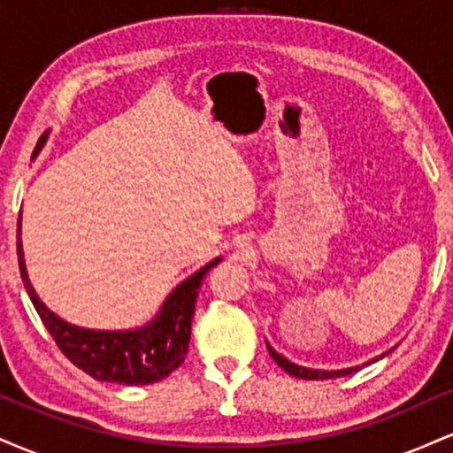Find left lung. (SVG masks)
Masks as SVG:
<instances>
[{
	"label": "left lung",
	"mask_w": 453,
	"mask_h": 453,
	"mask_svg": "<svg viewBox=\"0 0 453 453\" xmlns=\"http://www.w3.org/2000/svg\"><path fill=\"white\" fill-rule=\"evenodd\" d=\"M266 347H268V353H270V357H273V360L277 362L279 366L283 368L285 372H288V375H292V377H298V379H336V377H345V375H351V372L360 371L362 366H368V364H372V362L381 360V357H386L388 353H392V351H394V347H392V349H388L386 353H381V356H377V357H372V360H368V362L360 364V366L341 368V371H319V368H306V366H300V364H294V362H289L288 357H285V356H280L279 351H274V349H273V345H270L268 341H266Z\"/></svg>",
	"instance_id": "1"
}]
</instances>
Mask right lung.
Here are the masks:
<instances>
[{"label": "right lung", "mask_w": 453, "mask_h": 453, "mask_svg": "<svg viewBox=\"0 0 453 453\" xmlns=\"http://www.w3.org/2000/svg\"><path fill=\"white\" fill-rule=\"evenodd\" d=\"M49 134L50 132L46 129L40 136L34 149V157H38L49 140ZM17 253L25 289L57 347L64 351L67 360L76 364L87 375L97 381L121 383V386H149V383L165 379L183 364L187 349H189L197 289H200L204 274H209V270L221 262V257L211 259L206 266L180 280L159 306V313L144 326L129 327V330H91V327L67 324L35 294L27 268H25L20 219Z\"/></svg>", "instance_id": "right-lung-1"}]
</instances>
